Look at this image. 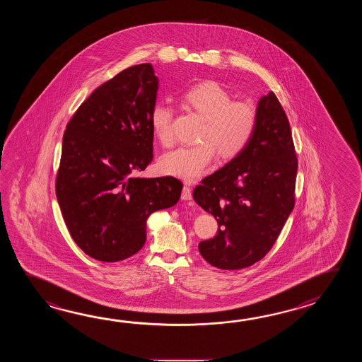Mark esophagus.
Returning <instances> with one entry per match:
<instances>
[{
	"mask_svg": "<svg viewBox=\"0 0 362 362\" xmlns=\"http://www.w3.org/2000/svg\"><path fill=\"white\" fill-rule=\"evenodd\" d=\"M181 198L184 200H192V187L189 185H185L182 187V192H181Z\"/></svg>",
	"mask_w": 362,
	"mask_h": 362,
	"instance_id": "obj_1",
	"label": "esophagus"
}]
</instances>
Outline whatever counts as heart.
I'll list each match as a JSON object with an SVG mask.
<instances>
[{
  "label": "heart",
  "instance_id": "heart-1",
  "mask_svg": "<svg viewBox=\"0 0 362 362\" xmlns=\"http://www.w3.org/2000/svg\"><path fill=\"white\" fill-rule=\"evenodd\" d=\"M181 100L185 107L202 117L197 145L180 146L163 155L159 170L185 181L199 178L215 158L230 160L243 153L257 127V110L251 102L234 100L225 86L206 80L187 88ZM173 110L156 103L150 111V125L163 146L173 144Z\"/></svg>",
  "mask_w": 362,
  "mask_h": 362
}]
</instances>
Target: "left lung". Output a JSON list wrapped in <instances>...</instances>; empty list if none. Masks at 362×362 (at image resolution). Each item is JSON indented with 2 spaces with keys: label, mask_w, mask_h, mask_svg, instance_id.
Returning a JSON list of instances; mask_svg holds the SVG:
<instances>
[{
  "label": "left lung",
  "mask_w": 362,
  "mask_h": 362,
  "mask_svg": "<svg viewBox=\"0 0 362 362\" xmlns=\"http://www.w3.org/2000/svg\"><path fill=\"white\" fill-rule=\"evenodd\" d=\"M298 156L285 110L270 92L257 105V127L242 154L202 180L192 198L218 230L199 252L218 269H243L276 243L295 206Z\"/></svg>",
  "instance_id": "8db88e82"
}]
</instances>
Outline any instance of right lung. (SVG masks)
Masks as SVG:
<instances>
[{"label":"right lung","mask_w":362,"mask_h":362,"mask_svg":"<svg viewBox=\"0 0 362 362\" xmlns=\"http://www.w3.org/2000/svg\"><path fill=\"white\" fill-rule=\"evenodd\" d=\"M156 92L150 63L123 69L80 105L63 134L57 199L71 237L95 260L137 254L146 242L147 217L180 199L177 178L133 176L154 158Z\"/></svg>","instance_id":"obj_1"}]
</instances>
